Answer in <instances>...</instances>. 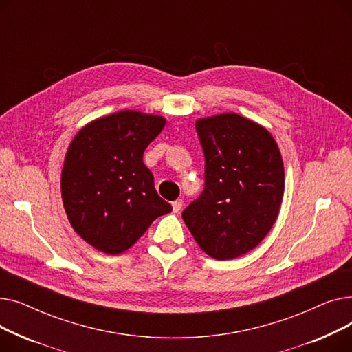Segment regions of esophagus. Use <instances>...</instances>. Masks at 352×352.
<instances>
[{
	"instance_id": "34e87169",
	"label": "esophagus",
	"mask_w": 352,
	"mask_h": 352,
	"mask_svg": "<svg viewBox=\"0 0 352 352\" xmlns=\"http://www.w3.org/2000/svg\"><path fill=\"white\" fill-rule=\"evenodd\" d=\"M182 206H184L182 199H177V201H174V202H173V211H174V212H179V211H181V208H182Z\"/></svg>"
}]
</instances>
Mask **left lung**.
Instances as JSON below:
<instances>
[{
  "mask_svg": "<svg viewBox=\"0 0 352 352\" xmlns=\"http://www.w3.org/2000/svg\"><path fill=\"white\" fill-rule=\"evenodd\" d=\"M206 157V187L182 211L199 248L224 261L254 250L272 228L284 195V162L255 121L224 113L195 122Z\"/></svg>",
  "mask_w": 352,
  "mask_h": 352,
  "instance_id": "1",
  "label": "left lung"
}]
</instances>
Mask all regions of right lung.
<instances>
[{
	"label": "right lung",
	"instance_id": "right-lung-1",
	"mask_svg": "<svg viewBox=\"0 0 352 352\" xmlns=\"http://www.w3.org/2000/svg\"><path fill=\"white\" fill-rule=\"evenodd\" d=\"M165 122L122 109L88 122L71 141L61 173L63 204L74 231L98 251L122 254L155 218L173 211L142 161Z\"/></svg>",
	"mask_w": 352,
	"mask_h": 352
}]
</instances>
